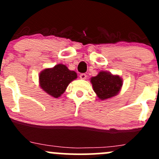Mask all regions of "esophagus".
<instances>
[{"label": "esophagus", "instance_id": "1", "mask_svg": "<svg viewBox=\"0 0 159 159\" xmlns=\"http://www.w3.org/2000/svg\"><path fill=\"white\" fill-rule=\"evenodd\" d=\"M86 78H87V75H85L84 73H82V74L80 75V78H81V79L84 80V79H86Z\"/></svg>", "mask_w": 159, "mask_h": 159}]
</instances>
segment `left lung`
<instances>
[{
  "label": "left lung",
  "instance_id": "1",
  "mask_svg": "<svg viewBox=\"0 0 159 159\" xmlns=\"http://www.w3.org/2000/svg\"><path fill=\"white\" fill-rule=\"evenodd\" d=\"M93 91L101 100L108 99L119 93L123 81L118 75H113L107 71H101L91 78Z\"/></svg>",
  "mask_w": 159,
  "mask_h": 159
}]
</instances>
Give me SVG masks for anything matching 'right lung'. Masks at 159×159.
Returning a JSON list of instances; mask_svg holds the SVG:
<instances>
[{
  "instance_id": "add662e5",
  "label": "right lung",
  "mask_w": 159,
  "mask_h": 159,
  "mask_svg": "<svg viewBox=\"0 0 159 159\" xmlns=\"http://www.w3.org/2000/svg\"><path fill=\"white\" fill-rule=\"evenodd\" d=\"M39 84L42 89L50 96L58 98L66 91L70 82L77 78L74 71H70L65 65H56L40 72Z\"/></svg>"
}]
</instances>
